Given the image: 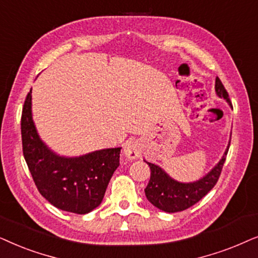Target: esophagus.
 Segmentation results:
<instances>
[{"label": "esophagus", "mask_w": 258, "mask_h": 258, "mask_svg": "<svg viewBox=\"0 0 258 258\" xmlns=\"http://www.w3.org/2000/svg\"><path fill=\"white\" fill-rule=\"evenodd\" d=\"M123 154L128 158V159H136L140 156V146L136 140L130 139L127 140L123 145Z\"/></svg>", "instance_id": "esophagus-1"}]
</instances>
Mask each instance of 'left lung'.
Listing matches in <instances>:
<instances>
[{
	"instance_id": "left-lung-1",
	"label": "left lung",
	"mask_w": 258,
	"mask_h": 258,
	"mask_svg": "<svg viewBox=\"0 0 258 258\" xmlns=\"http://www.w3.org/2000/svg\"><path fill=\"white\" fill-rule=\"evenodd\" d=\"M215 89L219 98H224L231 105L228 92L219 78H216ZM229 146L224 156L214 169L207 176L194 183H180V181L174 180L158 165L147 163L151 170V178L145 188L146 198L154 207L165 212H178L191 208L192 205L201 201L209 191H211L218 181Z\"/></svg>"
}]
</instances>
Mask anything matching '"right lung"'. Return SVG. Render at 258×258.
<instances>
[{"instance_id": "obj_1", "label": "right lung", "mask_w": 258, "mask_h": 258, "mask_svg": "<svg viewBox=\"0 0 258 258\" xmlns=\"http://www.w3.org/2000/svg\"><path fill=\"white\" fill-rule=\"evenodd\" d=\"M23 157L37 190L51 205L85 215L100 205L111 178L119 166L120 150L105 149L81 157L55 154L37 135L32 118V89L21 116Z\"/></svg>"}]
</instances>
